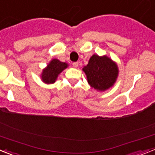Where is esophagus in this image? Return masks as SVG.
<instances>
[{"instance_id":"esophagus-1","label":"esophagus","mask_w":155,"mask_h":155,"mask_svg":"<svg viewBox=\"0 0 155 155\" xmlns=\"http://www.w3.org/2000/svg\"><path fill=\"white\" fill-rule=\"evenodd\" d=\"M73 67L75 68H78V62H74L73 63Z\"/></svg>"}]
</instances>
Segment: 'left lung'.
I'll list each match as a JSON object with an SVG mask.
<instances>
[{
	"instance_id": "1",
	"label": "left lung",
	"mask_w": 155,
	"mask_h": 155,
	"mask_svg": "<svg viewBox=\"0 0 155 155\" xmlns=\"http://www.w3.org/2000/svg\"><path fill=\"white\" fill-rule=\"evenodd\" d=\"M82 70L89 85L99 91H105L113 87L119 74L116 63L106 55L93 54Z\"/></svg>"
}]
</instances>
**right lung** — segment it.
I'll use <instances>...</instances> for the list:
<instances>
[{
    "label": "right lung",
    "instance_id": "right-lung-1",
    "mask_svg": "<svg viewBox=\"0 0 155 155\" xmlns=\"http://www.w3.org/2000/svg\"><path fill=\"white\" fill-rule=\"evenodd\" d=\"M68 67L65 62H61L57 59H53L42 70L40 75L41 80L43 83L47 84L55 83L59 74Z\"/></svg>",
    "mask_w": 155,
    "mask_h": 155
}]
</instances>
